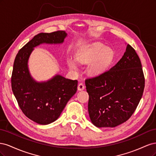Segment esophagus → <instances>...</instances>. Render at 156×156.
Instances as JSON below:
<instances>
[{"label": "esophagus", "instance_id": "esophagus-1", "mask_svg": "<svg viewBox=\"0 0 156 156\" xmlns=\"http://www.w3.org/2000/svg\"><path fill=\"white\" fill-rule=\"evenodd\" d=\"M77 88H78L79 90H83L84 89V84L83 83H79L78 87H77Z\"/></svg>", "mask_w": 156, "mask_h": 156}]
</instances>
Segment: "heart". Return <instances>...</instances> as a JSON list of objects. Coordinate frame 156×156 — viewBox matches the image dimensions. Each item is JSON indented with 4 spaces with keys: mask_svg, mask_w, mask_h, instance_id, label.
Instances as JSON below:
<instances>
[{
    "mask_svg": "<svg viewBox=\"0 0 156 156\" xmlns=\"http://www.w3.org/2000/svg\"><path fill=\"white\" fill-rule=\"evenodd\" d=\"M114 52L105 45L95 43L83 48L77 55V60L83 64H88L87 72L88 75L96 76L104 72L112 62ZM69 68L76 72L78 66L75 61L68 60Z\"/></svg>",
    "mask_w": 156,
    "mask_h": 156,
    "instance_id": "heart-1",
    "label": "heart"
}]
</instances>
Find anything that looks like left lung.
Returning <instances> with one entry per match:
<instances>
[{
  "instance_id": "1",
  "label": "left lung",
  "mask_w": 156,
  "mask_h": 156,
  "mask_svg": "<svg viewBox=\"0 0 156 156\" xmlns=\"http://www.w3.org/2000/svg\"><path fill=\"white\" fill-rule=\"evenodd\" d=\"M88 111L98 127H114L128 120L142 98L144 77L139 56L127 44L126 52L106 72L85 81Z\"/></svg>"
}]
</instances>
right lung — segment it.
<instances>
[{"label": "right lung", "instance_id": "right-lung-1", "mask_svg": "<svg viewBox=\"0 0 156 156\" xmlns=\"http://www.w3.org/2000/svg\"><path fill=\"white\" fill-rule=\"evenodd\" d=\"M67 35L64 30L40 33L19 51L14 60L11 80L13 93L25 115L37 124L47 125L58 119L76 93L77 81L56 74L48 81L37 82L29 72V57L36 47L63 44Z\"/></svg>", "mask_w": 156, "mask_h": 156}]
</instances>
